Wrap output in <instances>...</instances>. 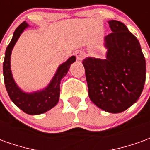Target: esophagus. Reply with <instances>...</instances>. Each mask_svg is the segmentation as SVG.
Instances as JSON below:
<instances>
[{"label":"esophagus","mask_w":150,"mask_h":150,"mask_svg":"<svg viewBox=\"0 0 150 150\" xmlns=\"http://www.w3.org/2000/svg\"><path fill=\"white\" fill-rule=\"evenodd\" d=\"M75 54L77 59L79 60V61H81L82 59H83V57H84V54H83V52L82 50H76L75 52Z\"/></svg>","instance_id":"34e87169"}]
</instances>
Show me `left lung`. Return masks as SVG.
Listing matches in <instances>:
<instances>
[{
    "mask_svg": "<svg viewBox=\"0 0 150 150\" xmlns=\"http://www.w3.org/2000/svg\"><path fill=\"white\" fill-rule=\"evenodd\" d=\"M111 33L104 38L105 58L83 60L89 98L110 113L122 112L135 104L145 82V59L137 38L125 25L108 21Z\"/></svg>",
    "mask_w": 150,
    "mask_h": 150,
    "instance_id": "left-lung-1",
    "label": "left lung"
}]
</instances>
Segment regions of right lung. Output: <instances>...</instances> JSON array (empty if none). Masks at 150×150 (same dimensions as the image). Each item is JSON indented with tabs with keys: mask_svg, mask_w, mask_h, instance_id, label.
<instances>
[{
	"mask_svg": "<svg viewBox=\"0 0 150 150\" xmlns=\"http://www.w3.org/2000/svg\"><path fill=\"white\" fill-rule=\"evenodd\" d=\"M30 27L25 21L15 30L11 42L6 48L3 63V75L5 88L11 100L21 110L29 115H39L46 112L58 104L60 95V82L68 72L70 67L75 62V56H71L66 62L59 66L55 74L48 84L38 91H27L22 90L15 82L11 71V54L15 44L25 30Z\"/></svg>",
	"mask_w": 150,
	"mask_h": 150,
	"instance_id": "1",
	"label": "right lung"
}]
</instances>
